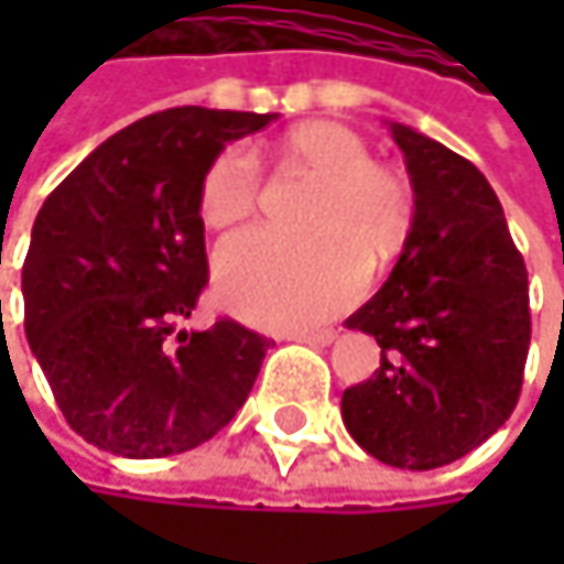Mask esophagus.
<instances>
[{
    "instance_id": "obj_1",
    "label": "esophagus",
    "mask_w": 564,
    "mask_h": 564,
    "mask_svg": "<svg viewBox=\"0 0 564 564\" xmlns=\"http://www.w3.org/2000/svg\"><path fill=\"white\" fill-rule=\"evenodd\" d=\"M281 339L310 343V346H329L336 339V329H293V333H283Z\"/></svg>"
}]
</instances>
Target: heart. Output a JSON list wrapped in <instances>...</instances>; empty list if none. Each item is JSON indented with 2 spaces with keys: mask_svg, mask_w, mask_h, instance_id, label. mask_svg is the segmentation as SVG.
<instances>
[{
  "mask_svg": "<svg viewBox=\"0 0 564 564\" xmlns=\"http://www.w3.org/2000/svg\"><path fill=\"white\" fill-rule=\"evenodd\" d=\"M278 163L316 175L300 212L310 235L245 231L215 254V290L228 310L261 326H310L346 310L366 281V264H389L414 221L404 172L369 160L366 140L333 120L283 133ZM261 175L251 153L221 150L198 185L205 228H235L258 208Z\"/></svg>",
  "mask_w": 564,
  "mask_h": 564,
  "instance_id": "heart-1",
  "label": "heart"
}]
</instances>
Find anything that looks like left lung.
<instances>
[{"instance_id":"1","label":"left lung","mask_w":564,"mask_h":564,"mask_svg":"<svg viewBox=\"0 0 564 564\" xmlns=\"http://www.w3.org/2000/svg\"><path fill=\"white\" fill-rule=\"evenodd\" d=\"M414 221L382 290L346 326L376 336L382 366L343 392L356 444L401 470L460 460L503 427L532 336L529 274L484 172L392 123Z\"/></svg>"}]
</instances>
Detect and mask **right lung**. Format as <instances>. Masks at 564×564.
Returning <instances> with one entry per match:
<instances>
[{"label":"right lung","instance_id":"obj_1","mask_svg":"<svg viewBox=\"0 0 564 564\" xmlns=\"http://www.w3.org/2000/svg\"><path fill=\"white\" fill-rule=\"evenodd\" d=\"M274 113L172 107L100 143L45 198L22 268L25 336L67 424L150 460L215 437L248 401L271 339L218 319L175 329L208 283L198 185Z\"/></svg>","mask_w":564,"mask_h":564}]
</instances>
